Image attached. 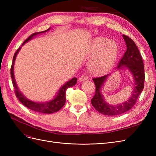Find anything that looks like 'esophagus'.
<instances>
[{"label":"esophagus","instance_id":"34e87169","mask_svg":"<svg viewBox=\"0 0 156 156\" xmlns=\"http://www.w3.org/2000/svg\"><path fill=\"white\" fill-rule=\"evenodd\" d=\"M88 79V75L87 74H83V75H81V77L79 78V80L81 81H85V80H87Z\"/></svg>","mask_w":156,"mask_h":156}]
</instances>
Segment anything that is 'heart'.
<instances>
[{
    "mask_svg": "<svg viewBox=\"0 0 156 156\" xmlns=\"http://www.w3.org/2000/svg\"><path fill=\"white\" fill-rule=\"evenodd\" d=\"M88 53L93 56L89 62L90 69L94 73H102L114 65L119 54V45L115 41L98 37L91 42Z\"/></svg>",
    "mask_w": 156,
    "mask_h": 156,
    "instance_id": "obj_1",
    "label": "heart"
}]
</instances>
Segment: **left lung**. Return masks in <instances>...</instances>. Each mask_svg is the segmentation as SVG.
<instances>
[{
  "label": "left lung",
  "mask_w": 156,
  "mask_h": 156,
  "mask_svg": "<svg viewBox=\"0 0 156 156\" xmlns=\"http://www.w3.org/2000/svg\"><path fill=\"white\" fill-rule=\"evenodd\" d=\"M123 37L126 43L127 50L117 68H120L124 66L133 74L135 87L131 96L127 101L120 105H111L108 104L103 100L100 89L109 74L92 79L96 86V91L91 100L92 105L99 112L107 116L119 115L130 110L135 105L136 100H138V98L144 88L145 76L142 56L135 42L128 36L123 35Z\"/></svg>",
  "instance_id": "1"
}]
</instances>
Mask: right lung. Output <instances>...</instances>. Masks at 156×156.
<instances>
[{"instance_id":"right-lung-1","label":"right lung","mask_w":156,"mask_h":156,"mask_svg":"<svg viewBox=\"0 0 156 156\" xmlns=\"http://www.w3.org/2000/svg\"><path fill=\"white\" fill-rule=\"evenodd\" d=\"M49 30V29L45 30V31L33 33L32 34L29 36V37H28L27 39H26L24 41L22 45L24 44H25L26 42H27L29 40H31L32 37L34 36L40 34V33L45 32ZM20 49H21V47L17 49L15 54H14V55H13V61H12V66H11V69H10L11 77L12 79L13 86L14 88V91H15L16 97L18 98V100L20 101V102L22 103L23 105H24L27 108H29L30 110H32L34 111H36L37 112H41V113H45V114H51V113L58 111L65 104L66 91V90L69 87H73L75 84H76L77 79L76 77H74L72 79H71L70 81H69L68 83H66L60 89V90L58 92L56 98L54 99V100H53L51 101H49L48 103H36V102H34V101H32L27 100V99L20 92V90H19V89H18L17 86L16 84V83L15 78H14V75H13L14 62H15V60H16L17 54L18 53V52H19V51H20Z\"/></svg>"}]
</instances>
